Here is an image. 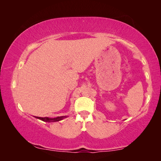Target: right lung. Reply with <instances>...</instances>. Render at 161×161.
Returning <instances> with one entry per match:
<instances>
[{
  "instance_id": "obj_1",
  "label": "right lung",
  "mask_w": 161,
  "mask_h": 161,
  "mask_svg": "<svg viewBox=\"0 0 161 161\" xmlns=\"http://www.w3.org/2000/svg\"><path fill=\"white\" fill-rule=\"evenodd\" d=\"M66 117H67L66 116H58V117H56V118L52 119V118H48V117H37V116H35V118L42 120V121H45V122H55V121H61V120H62L64 118H66Z\"/></svg>"
}]
</instances>
